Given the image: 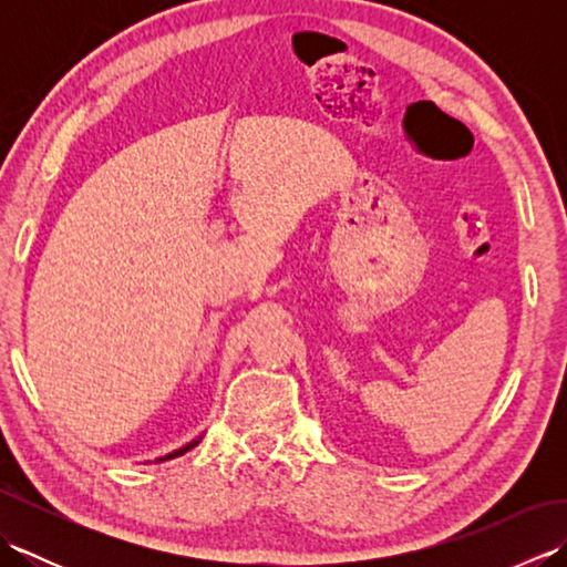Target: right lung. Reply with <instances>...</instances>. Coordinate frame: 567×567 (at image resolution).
<instances>
[{"instance_id":"right-lung-1","label":"right lung","mask_w":567,"mask_h":567,"mask_svg":"<svg viewBox=\"0 0 567 567\" xmlns=\"http://www.w3.org/2000/svg\"><path fill=\"white\" fill-rule=\"evenodd\" d=\"M202 439V436H199ZM199 439H195L192 443H187V445H183V449H177V451H173V453H167L165 457H158V461H171V457H177V455H185L189 449H195V445L199 443Z\"/></svg>"}]
</instances>
